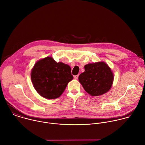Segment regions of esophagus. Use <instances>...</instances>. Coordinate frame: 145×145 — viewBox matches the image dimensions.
<instances>
[{"instance_id":"obj_1","label":"esophagus","mask_w":145,"mask_h":145,"mask_svg":"<svg viewBox=\"0 0 145 145\" xmlns=\"http://www.w3.org/2000/svg\"><path fill=\"white\" fill-rule=\"evenodd\" d=\"M78 76H79V75H78H78H76V76H74V79H76V80L78 79Z\"/></svg>"}]
</instances>
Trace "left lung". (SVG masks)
I'll return each mask as SVG.
<instances>
[{
  "label": "left lung",
  "instance_id": "8db88e82",
  "mask_svg": "<svg viewBox=\"0 0 145 145\" xmlns=\"http://www.w3.org/2000/svg\"><path fill=\"white\" fill-rule=\"evenodd\" d=\"M85 72L80 74L79 82L91 96H99L108 92L112 87L114 74L103 61L85 65Z\"/></svg>",
  "mask_w": 145,
  "mask_h": 145
}]
</instances>
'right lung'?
<instances>
[{"label": "right lung", "mask_w": 145, "mask_h": 145, "mask_svg": "<svg viewBox=\"0 0 145 145\" xmlns=\"http://www.w3.org/2000/svg\"><path fill=\"white\" fill-rule=\"evenodd\" d=\"M73 78L69 65L57 63L50 56L38 60L31 72L34 89L40 96L48 99L59 98Z\"/></svg>", "instance_id": "right-lung-1"}]
</instances>
